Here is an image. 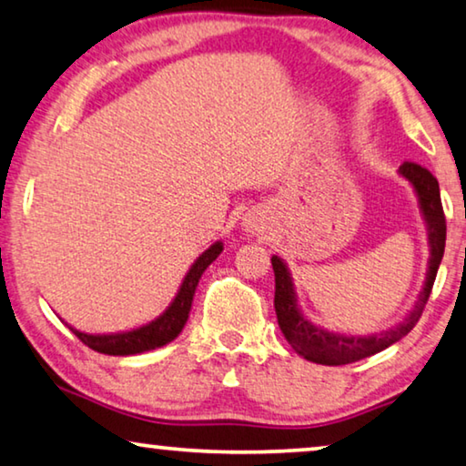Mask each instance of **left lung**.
Returning a JSON list of instances; mask_svg holds the SVG:
<instances>
[{"label": "left lung", "instance_id": "1", "mask_svg": "<svg viewBox=\"0 0 466 466\" xmlns=\"http://www.w3.org/2000/svg\"><path fill=\"white\" fill-rule=\"evenodd\" d=\"M400 173L406 179H410L416 194H419L420 209L422 215H425L429 228V245H431L425 289H422L410 316H408L401 324L372 337H345L318 329V326L305 320L299 308H297L293 282H290L287 266H284L280 257H272V268L276 276L274 308L278 316V326H280L282 335L289 341V345L293 347L299 356L309 360V362L324 366H341L358 362V360L374 356V353L383 351L389 345L400 341V339L406 337L408 332L414 329L416 322L420 320L422 309H425L429 295H431L437 269H440L443 248H446V215H443L441 207L440 184H437L431 171L425 169V167L419 163L406 161L400 167Z\"/></svg>", "mask_w": 466, "mask_h": 466}]
</instances>
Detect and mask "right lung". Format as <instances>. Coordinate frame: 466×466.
Listing matches in <instances>:
<instances>
[{
  "instance_id": "obj_1",
  "label": "right lung",
  "mask_w": 466,
  "mask_h": 466,
  "mask_svg": "<svg viewBox=\"0 0 466 466\" xmlns=\"http://www.w3.org/2000/svg\"><path fill=\"white\" fill-rule=\"evenodd\" d=\"M221 248H224V245H221V242H215L213 247L207 248V251L194 261L190 272L184 278L177 297L169 305V309H167L163 316H158L157 320L142 326V329L121 332V335H86V332L71 329L75 332V337H77L83 345H87L89 350L106 353V356H134V353L157 350V347H163L173 341V339L182 332L186 320H188L192 297L194 290H197L200 276H203L205 269L218 259Z\"/></svg>"
}]
</instances>
